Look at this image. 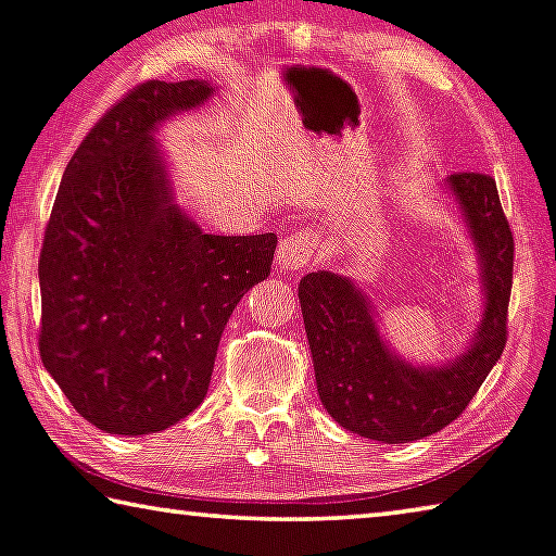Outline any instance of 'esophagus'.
Wrapping results in <instances>:
<instances>
[{
  "instance_id": "34e87169",
  "label": "esophagus",
  "mask_w": 556,
  "mask_h": 556,
  "mask_svg": "<svg viewBox=\"0 0 556 556\" xmlns=\"http://www.w3.org/2000/svg\"><path fill=\"white\" fill-rule=\"evenodd\" d=\"M319 237L312 229H294L279 242L277 264L281 269H304L317 260Z\"/></svg>"
}]
</instances>
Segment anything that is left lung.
Instances as JSON below:
<instances>
[{
  "instance_id": "1",
  "label": "left lung",
  "mask_w": 556,
  "mask_h": 556,
  "mask_svg": "<svg viewBox=\"0 0 556 556\" xmlns=\"http://www.w3.org/2000/svg\"><path fill=\"white\" fill-rule=\"evenodd\" d=\"M479 252L484 312L467 352L442 367H412L379 337L371 304L350 277L312 271L300 281L317 392L331 419L384 444H404L444 429L500 362L507 344V309L515 237L502 212L496 181L482 172L446 177Z\"/></svg>"
}]
</instances>
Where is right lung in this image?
<instances>
[{"instance_id":"right-lung-1","label":"right lung","mask_w":556,"mask_h":556,"mask_svg":"<svg viewBox=\"0 0 556 556\" xmlns=\"http://www.w3.org/2000/svg\"><path fill=\"white\" fill-rule=\"evenodd\" d=\"M214 94L149 79L66 164L39 254V354L66 400L110 434L162 432L210 389L229 314L269 277L277 235H206L174 204L160 124Z\"/></svg>"}]
</instances>
